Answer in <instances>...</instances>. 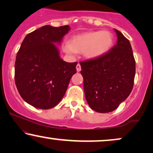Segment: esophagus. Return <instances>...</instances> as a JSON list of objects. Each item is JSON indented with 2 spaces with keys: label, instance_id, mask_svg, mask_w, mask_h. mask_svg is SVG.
<instances>
[{
  "label": "esophagus",
  "instance_id": "obj_1",
  "mask_svg": "<svg viewBox=\"0 0 153 153\" xmlns=\"http://www.w3.org/2000/svg\"><path fill=\"white\" fill-rule=\"evenodd\" d=\"M76 69H77V71H78V72H79V71H81V66H80V64H77V66H76Z\"/></svg>",
  "mask_w": 153,
  "mask_h": 153
}]
</instances>
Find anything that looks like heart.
<instances>
[{"label":"heart","instance_id":"b5f03b06","mask_svg":"<svg viewBox=\"0 0 153 153\" xmlns=\"http://www.w3.org/2000/svg\"><path fill=\"white\" fill-rule=\"evenodd\" d=\"M113 37L108 31H93L75 36L64 50L69 54L84 53L87 58L94 59L104 54L111 48Z\"/></svg>","mask_w":153,"mask_h":153}]
</instances>
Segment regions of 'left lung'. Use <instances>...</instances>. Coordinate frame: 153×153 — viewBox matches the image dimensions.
<instances>
[{"label":"left lung","instance_id":"1","mask_svg":"<svg viewBox=\"0 0 153 153\" xmlns=\"http://www.w3.org/2000/svg\"><path fill=\"white\" fill-rule=\"evenodd\" d=\"M117 43L97 58L80 62L85 98L98 113L115 111L133 89L136 62L129 40L115 29Z\"/></svg>","mask_w":153,"mask_h":153}]
</instances>
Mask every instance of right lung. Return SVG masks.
<instances>
[{
	"instance_id": "right-lung-1",
	"label": "right lung",
	"mask_w": 153,
	"mask_h": 153,
	"mask_svg": "<svg viewBox=\"0 0 153 153\" xmlns=\"http://www.w3.org/2000/svg\"><path fill=\"white\" fill-rule=\"evenodd\" d=\"M68 25H46L28 33L21 45L15 65V80L22 99L40 109H50L64 97L78 62L59 56L53 42H61Z\"/></svg>"
}]
</instances>
